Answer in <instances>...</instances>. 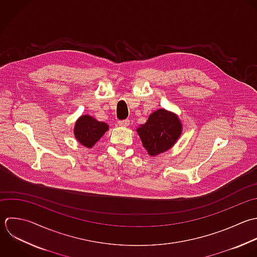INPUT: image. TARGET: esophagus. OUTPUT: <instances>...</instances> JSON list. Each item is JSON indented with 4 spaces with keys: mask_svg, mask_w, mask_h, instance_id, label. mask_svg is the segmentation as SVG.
Masks as SVG:
<instances>
[{
    "mask_svg": "<svg viewBox=\"0 0 257 257\" xmlns=\"http://www.w3.org/2000/svg\"><path fill=\"white\" fill-rule=\"evenodd\" d=\"M129 124H130V121H129L128 119H126V120H120V121H118V125H119L120 127H127Z\"/></svg>",
    "mask_w": 257,
    "mask_h": 257,
    "instance_id": "34e87169",
    "label": "esophagus"
}]
</instances>
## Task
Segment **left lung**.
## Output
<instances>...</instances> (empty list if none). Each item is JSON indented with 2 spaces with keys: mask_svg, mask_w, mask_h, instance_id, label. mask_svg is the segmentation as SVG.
Segmentation results:
<instances>
[{
  "mask_svg": "<svg viewBox=\"0 0 257 257\" xmlns=\"http://www.w3.org/2000/svg\"><path fill=\"white\" fill-rule=\"evenodd\" d=\"M182 122L175 113L161 108L150 114L147 122L136 131L149 156L154 157L174 146L182 134Z\"/></svg>",
  "mask_w": 257,
  "mask_h": 257,
  "instance_id": "obj_1",
  "label": "left lung"
}]
</instances>
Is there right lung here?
I'll return each mask as SVG.
<instances>
[{
	"mask_svg": "<svg viewBox=\"0 0 257 257\" xmlns=\"http://www.w3.org/2000/svg\"><path fill=\"white\" fill-rule=\"evenodd\" d=\"M108 130L107 123L100 122L90 115H82L75 123L74 136L81 145L92 148Z\"/></svg>",
	"mask_w": 257,
	"mask_h": 257,
	"instance_id": "1",
	"label": "right lung"
}]
</instances>
